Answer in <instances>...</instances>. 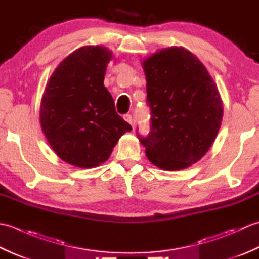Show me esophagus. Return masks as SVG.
<instances>
[{
  "mask_svg": "<svg viewBox=\"0 0 259 259\" xmlns=\"http://www.w3.org/2000/svg\"><path fill=\"white\" fill-rule=\"evenodd\" d=\"M123 119L126 121V122H129L130 124H133V115H131V114H124L123 115Z\"/></svg>",
  "mask_w": 259,
  "mask_h": 259,
  "instance_id": "1",
  "label": "esophagus"
}]
</instances>
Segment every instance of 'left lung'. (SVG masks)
Returning <instances> with one entry per match:
<instances>
[{"label":"left lung","instance_id":"8db88e82","mask_svg":"<svg viewBox=\"0 0 259 259\" xmlns=\"http://www.w3.org/2000/svg\"><path fill=\"white\" fill-rule=\"evenodd\" d=\"M151 129L138 135L151 163L181 170L206 155L221 128L223 101L199 60L183 47L162 49L142 62Z\"/></svg>","mask_w":259,"mask_h":259}]
</instances>
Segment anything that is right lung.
<instances>
[{
    "instance_id": "right-lung-1",
    "label": "right lung",
    "mask_w": 259,
    "mask_h": 259,
    "mask_svg": "<svg viewBox=\"0 0 259 259\" xmlns=\"http://www.w3.org/2000/svg\"><path fill=\"white\" fill-rule=\"evenodd\" d=\"M111 59L107 48L82 47L58 65L43 92L42 131L58 157L72 166L107 161L120 137L133 130L103 85Z\"/></svg>"
}]
</instances>
